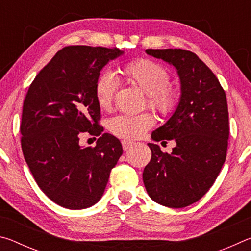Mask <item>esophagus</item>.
I'll list each match as a JSON object with an SVG mask.
<instances>
[{"instance_id":"esophagus-1","label":"esophagus","mask_w":251,"mask_h":251,"mask_svg":"<svg viewBox=\"0 0 251 251\" xmlns=\"http://www.w3.org/2000/svg\"><path fill=\"white\" fill-rule=\"evenodd\" d=\"M122 145H123V150H124V151H128L129 148L134 145V142L127 141V139H124V141H122Z\"/></svg>"}]
</instances>
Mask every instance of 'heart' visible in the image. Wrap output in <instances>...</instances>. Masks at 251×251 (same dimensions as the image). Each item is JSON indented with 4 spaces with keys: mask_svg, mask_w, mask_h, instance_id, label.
Masks as SVG:
<instances>
[{
    "mask_svg": "<svg viewBox=\"0 0 251 251\" xmlns=\"http://www.w3.org/2000/svg\"><path fill=\"white\" fill-rule=\"evenodd\" d=\"M127 82L138 87L147 95V105L161 116H169L178 105V92L169 85L171 76L163 65L142 58L127 63L120 70ZM117 90V80L112 73L100 74L95 83V96L101 109H109ZM155 124V118L148 113L139 115H120L110 120V133L121 138L142 137Z\"/></svg>",
    "mask_w": 251,
    "mask_h": 251,
    "instance_id": "heart-1",
    "label": "heart"
}]
</instances>
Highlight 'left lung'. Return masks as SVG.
<instances>
[{
	"label": "left lung",
	"instance_id": "left-lung-1",
	"mask_svg": "<svg viewBox=\"0 0 251 251\" xmlns=\"http://www.w3.org/2000/svg\"><path fill=\"white\" fill-rule=\"evenodd\" d=\"M177 70L180 99L171 118L151 139L175 141L172 154L148 143L151 159L143 180L152 201L169 208L198 201L218 177L226 160L229 117L226 94L218 78L196 54L180 49L146 50Z\"/></svg>",
	"mask_w": 251,
	"mask_h": 251
}]
</instances>
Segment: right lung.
<instances>
[{
  "instance_id": "add662e5",
  "label": "right lung",
  "mask_w": 251,
  "mask_h": 251,
  "mask_svg": "<svg viewBox=\"0 0 251 251\" xmlns=\"http://www.w3.org/2000/svg\"><path fill=\"white\" fill-rule=\"evenodd\" d=\"M116 48L66 46L55 54L29 86L23 104L21 144L25 161L46 196L67 209L100 201L109 174L123 154L120 139L99 125L95 83ZM83 132L100 135L95 148H82Z\"/></svg>"
}]
</instances>
